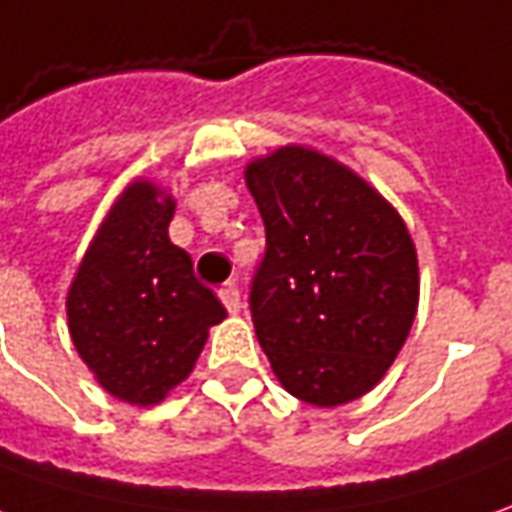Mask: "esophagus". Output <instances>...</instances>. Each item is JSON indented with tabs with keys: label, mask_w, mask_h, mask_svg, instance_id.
Wrapping results in <instances>:
<instances>
[{
	"label": "esophagus",
	"mask_w": 512,
	"mask_h": 512,
	"mask_svg": "<svg viewBox=\"0 0 512 512\" xmlns=\"http://www.w3.org/2000/svg\"><path fill=\"white\" fill-rule=\"evenodd\" d=\"M218 297H221V302H224V308H227L229 314H238V311H241V291H238V285L235 283L221 285Z\"/></svg>",
	"instance_id": "obj_1"
}]
</instances>
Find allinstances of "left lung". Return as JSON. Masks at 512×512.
I'll use <instances>...</instances> for the list:
<instances>
[{
	"mask_svg": "<svg viewBox=\"0 0 512 512\" xmlns=\"http://www.w3.org/2000/svg\"><path fill=\"white\" fill-rule=\"evenodd\" d=\"M246 184L266 227L249 314L274 375L314 406L381 381L417 311V255L401 215L328 156L283 148Z\"/></svg>",
	"mask_w": 512,
	"mask_h": 512,
	"instance_id": "obj_1",
	"label": "left lung"
}]
</instances>
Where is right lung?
Returning a JSON list of instances; mask_svg holds the SVG:
<instances>
[{
  "mask_svg": "<svg viewBox=\"0 0 512 512\" xmlns=\"http://www.w3.org/2000/svg\"><path fill=\"white\" fill-rule=\"evenodd\" d=\"M173 201L131 184L83 257L66 297L69 333L100 387L151 406L184 381L227 311L173 246Z\"/></svg>",
  "mask_w": 512,
  "mask_h": 512,
  "instance_id": "obj_1",
  "label": "right lung"
}]
</instances>
